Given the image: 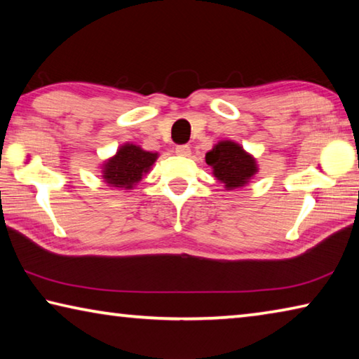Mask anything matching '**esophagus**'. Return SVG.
Returning a JSON list of instances; mask_svg holds the SVG:
<instances>
[{
	"label": "esophagus",
	"mask_w": 359,
	"mask_h": 359,
	"mask_svg": "<svg viewBox=\"0 0 359 359\" xmlns=\"http://www.w3.org/2000/svg\"><path fill=\"white\" fill-rule=\"evenodd\" d=\"M175 154L180 156H188L191 154L190 145H177V147H175Z\"/></svg>",
	"instance_id": "esophagus-1"
}]
</instances>
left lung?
Segmentation results:
<instances>
[{
  "mask_svg": "<svg viewBox=\"0 0 359 359\" xmlns=\"http://www.w3.org/2000/svg\"><path fill=\"white\" fill-rule=\"evenodd\" d=\"M205 163L214 169V175L228 190L244 187L257 172L253 158L245 154L239 144L231 141L218 142L205 154Z\"/></svg>",
  "mask_w": 359,
  "mask_h": 359,
  "instance_id": "left-lung-1",
  "label": "left lung"
}]
</instances>
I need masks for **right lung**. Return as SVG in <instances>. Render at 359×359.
Returning <instances> with one entry per match:
<instances>
[{"label":"right lung","instance_id":"obj_1","mask_svg":"<svg viewBox=\"0 0 359 359\" xmlns=\"http://www.w3.org/2000/svg\"><path fill=\"white\" fill-rule=\"evenodd\" d=\"M156 154L145 151L133 144H125L120 147L117 155L111 158L102 171V179L109 185L118 188H131L142 179L145 172H149L150 166L156 160Z\"/></svg>","mask_w":359,"mask_h":359}]
</instances>
